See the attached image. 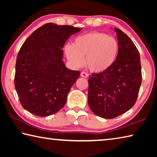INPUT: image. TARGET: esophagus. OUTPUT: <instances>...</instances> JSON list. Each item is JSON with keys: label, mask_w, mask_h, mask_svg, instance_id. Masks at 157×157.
I'll use <instances>...</instances> for the list:
<instances>
[{"label": "esophagus", "mask_w": 157, "mask_h": 157, "mask_svg": "<svg viewBox=\"0 0 157 157\" xmlns=\"http://www.w3.org/2000/svg\"><path fill=\"white\" fill-rule=\"evenodd\" d=\"M80 75H81L82 78H87V77H88V74H87L86 73H85V72H82Z\"/></svg>", "instance_id": "obj_1"}]
</instances>
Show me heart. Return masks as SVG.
Segmentation results:
<instances>
[{"label": "heart", "mask_w": 157, "mask_h": 157, "mask_svg": "<svg viewBox=\"0 0 157 157\" xmlns=\"http://www.w3.org/2000/svg\"><path fill=\"white\" fill-rule=\"evenodd\" d=\"M65 54L71 65L79 68L85 64L90 71L102 72L113 64L118 52V43L113 37L100 32L79 36L72 45L65 46Z\"/></svg>", "instance_id": "obj_1"}]
</instances>
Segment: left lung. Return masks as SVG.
Wrapping results in <instances>:
<instances>
[{"label": "left lung", "mask_w": 157, "mask_h": 157, "mask_svg": "<svg viewBox=\"0 0 157 157\" xmlns=\"http://www.w3.org/2000/svg\"><path fill=\"white\" fill-rule=\"evenodd\" d=\"M116 59L109 68L89 78L88 102L93 112L111 119L127 112L136 102L142 82L140 54L131 39L115 28Z\"/></svg>", "instance_id": "8db88e82"}]
</instances>
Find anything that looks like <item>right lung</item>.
I'll list each match as a JSON object with an SVG mask.
<instances>
[{
    "label": "right lung",
    "mask_w": 157,
    "mask_h": 157,
    "mask_svg": "<svg viewBox=\"0 0 157 157\" xmlns=\"http://www.w3.org/2000/svg\"><path fill=\"white\" fill-rule=\"evenodd\" d=\"M81 29L46 23L26 39L16 62L15 89L22 107L39 116H48L65 105L80 73L66 67L63 45Z\"/></svg>",
    "instance_id": "1"
}]
</instances>
